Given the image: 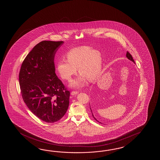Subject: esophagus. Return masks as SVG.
<instances>
[{
  "label": "esophagus",
  "mask_w": 160,
  "mask_h": 160,
  "mask_svg": "<svg viewBox=\"0 0 160 160\" xmlns=\"http://www.w3.org/2000/svg\"><path fill=\"white\" fill-rule=\"evenodd\" d=\"M78 92H76V91H72V92H71V94H72V95H75V94H77Z\"/></svg>",
  "instance_id": "esophagus-1"
}]
</instances>
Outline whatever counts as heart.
<instances>
[{
  "label": "heart",
  "mask_w": 160,
  "mask_h": 160,
  "mask_svg": "<svg viewBox=\"0 0 160 160\" xmlns=\"http://www.w3.org/2000/svg\"><path fill=\"white\" fill-rule=\"evenodd\" d=\"M66 57L58 62L57 70L62 78L71 81L78 68L81 75L72 83V86L81 87L87 79L92 82L98 77L102 64V55L99 51L88 46H81L72 48Z\"/></svg>",
  "instance_id": "b5f03b06"
}]
</instances>
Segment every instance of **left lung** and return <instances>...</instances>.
<instances>
[{
  "instance_id": "1",
  "label": "left lung",
  "mask_w": 160,
  "mask_h": 160,
  "mask_svg": "<svg viewBox=\"0 0 160 160\" xmlns=\"http://www.w3.org/2000/svg\"><path fill=\"white\" fill-rule=\"evenodd\" d=\"M126 57L127 58H128L129 60H130V61H132L134 63H135V62H134V59H133V57H132V55L130 54L129 52H128V51H127V53H126ZM101 94H102V92H95V93H94V102H95V101H96V99H98L97 98H98V97H99V96H101L100 95H101ZM90 110H91V112H92V116L93 117V118H94V119H95V121H97L98 122H99L98 121L97 119V118H95V117H94V113L92 112V109H91V107H90Z\"/></svg>"
}]
</instances>
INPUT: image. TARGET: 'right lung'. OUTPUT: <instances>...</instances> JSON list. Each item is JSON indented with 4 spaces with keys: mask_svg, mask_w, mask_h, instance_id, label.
I'll return each mask as SVG.
<instances>
[{
    "mask_svg": "<svg viewBox=\"0 0 160 160\" xmlns=\"http://www.w3.org/2000/svg\"><path fill=\"white\" fill-rule=\"evenodd\" d=\"M63 43V41L39 42L26 56L19 72L24 102L34 115L46 122L60 120L69 105L70 92L55 72V55Z\"/></svg>",
    "mask_w": 160,
    "mask_h": 160,
    "instance_id": "1",
    "label": "right lung"
}]
</instances>
